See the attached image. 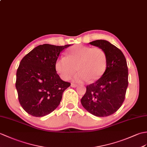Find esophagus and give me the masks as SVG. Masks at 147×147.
<instances>
[{"label":"esophagus","mask_w":147,"mask_h":147,"mask_svg":"<svg viewBox=\"0 0 147 147\" xmlns=\"http://www.w3.org/2000/svg\"><path fill=\"white\" fill-rule=\"evenodd\" d=\"M71 86L72 88H76L78 86V85L76 84H74V83H71Z\"/></svg>","instance_id":"1"}]
</instances>
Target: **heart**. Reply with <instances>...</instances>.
Here are the masks:
<instances>
[{"label": "heart", "mask_w": 147, "mask_h": 147, "mask_svg": "<svg viewBox=\"0 0 147 147\" xmlns=\"http://www.w3.org/2000/svg\"><path fill=\"white\" fill-rule=\"evenodd\" d=\"M107 58L100 47H90L80 44L69 49L67 57L61 56L55 63V69L60 77L68 80L77 70L73 80L76 82L96 81L102 76L107 68Z\"/></svg>", "instance_id": "b5f03b06"}]
</instances>
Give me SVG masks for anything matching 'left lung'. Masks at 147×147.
Here are the masks:
<instances>
[{"mask_svg": "<svg viewBox=\"0 0 147 147\" xmlns=\"http://www.w3.org/2000/svg\"><path fill=\"white\" fill-rule=\"evenodd\" d=\"M90 44L105 51L107 64L100 79L86 86L81 103L91 114L108 117L117 111L125 100L128 84L127 60L121 51L107 40H96Z\"/></svg>", "mask_w": 147, "mask_h": 147, "instance_id": "8db88e82", "label": "left lung"}]
</instances>
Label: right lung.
<instances>
[{
    "instance_id": "1",
    "label": "right lung",
    "mask_w": 147,
    "mask_h": 147,
    "mask_svg": "<svg viewBox=\"0 0 147 147\" xmlns=\"http://www.w3.org/2000/svg\"><path fill=\"white\" fill-rule=\"evenodd\" d=\"M70 46L39 45L20 61L16 87L19 103L27 113L36 117H44L60 104L63 92L71 84L61 79L56 73L55 63L59 54Z\"/></svg>"
}]
</instances>
